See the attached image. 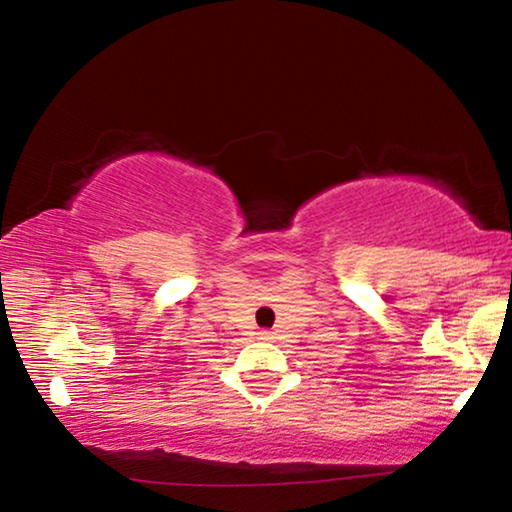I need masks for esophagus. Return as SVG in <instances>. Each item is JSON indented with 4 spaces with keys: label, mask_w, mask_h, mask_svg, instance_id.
I'll return each mask as SVG.
<instances>
[{
    "label": "esophagus",
    "mask_w": 512,
    "mask_h": 512,
    "mask_svg": "<svg viewBox=\"0 0 512 512\" xmlns=\"http://www.w3.org/2000/svg\"><path fill=\"white\" fill-rule=\"evenodd\" d=\"M259 338H262V340H271V333H269V331H259Z\"/></svg>",
    "instance_id": "obj_1"
}]
</instances>
